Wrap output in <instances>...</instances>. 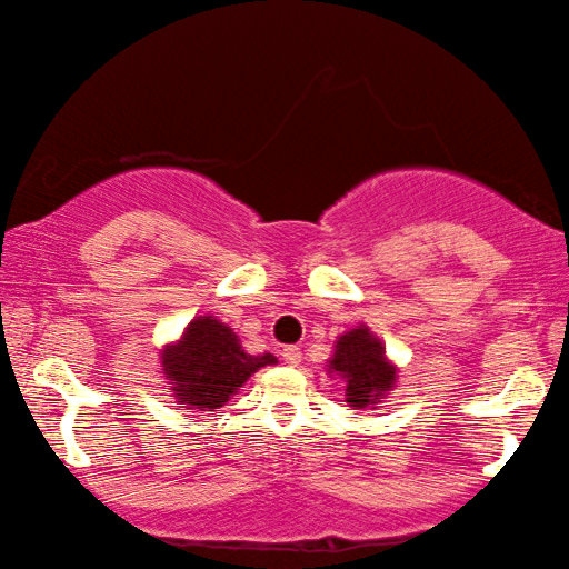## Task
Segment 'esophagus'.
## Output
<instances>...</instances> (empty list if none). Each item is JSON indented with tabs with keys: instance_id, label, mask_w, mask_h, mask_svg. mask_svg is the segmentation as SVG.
Wrapping results in <instances>:
<instances>
[{
	"instance_id": "1",
	"label": "esophagus",
	"mask_w": 569,
	"mask_h": 569,
	"mask_svg": "<svg viewBox=\"0 0 569 569\" xmlns=\"http://www.w3.org/2000/svg\"><path fill=\"white\" fill-rule=\"evenodd\" d=\"M281 356H283V361H286L288 366H298V363H301V349H298V346H286V349L281 351Z\"/></svg>"
}]
</instances>
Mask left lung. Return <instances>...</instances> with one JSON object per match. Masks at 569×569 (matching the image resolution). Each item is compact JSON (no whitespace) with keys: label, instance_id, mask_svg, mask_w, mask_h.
I'll use <instances>...</instances> for the list:
<instances>
[{"label":"left lung","instance_id":"8db88e82","mask_svg":"<svg viewBox=\"0 0 569 569\" xmlns=\"http://www.w3.org/2000/svg\"><path fill=\"white\" fill-rule=\"evenodd\" d=\"M329 373H339L346 381V401L356 409L377 403L397 383V366L387 359L381 341L363 323L339 336L329 359Z\"/></svg>","mask_w":569,"mask_h":569}]
</instances>
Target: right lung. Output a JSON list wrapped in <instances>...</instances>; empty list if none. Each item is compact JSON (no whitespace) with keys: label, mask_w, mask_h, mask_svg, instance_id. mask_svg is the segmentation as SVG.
I'll use <instances>...</instances> for the list:
<instances>
[{"label":"right lung","mask_w":569,"mask_h":569,"mask_svg":"<svg viewBox=\"0 0 569 569\" xmlns=\"http://www.w3.org/2000/svg\"><path fill=\"white\" fill-rule=\"evenodd\" d=\"M273 363V353H246L233 329L213 316L192 319L180 341L162 349V371L172 393L198 411L220 409L250 373Z\"/></svg>","instance_id":"add662e5"}]
</instances>
